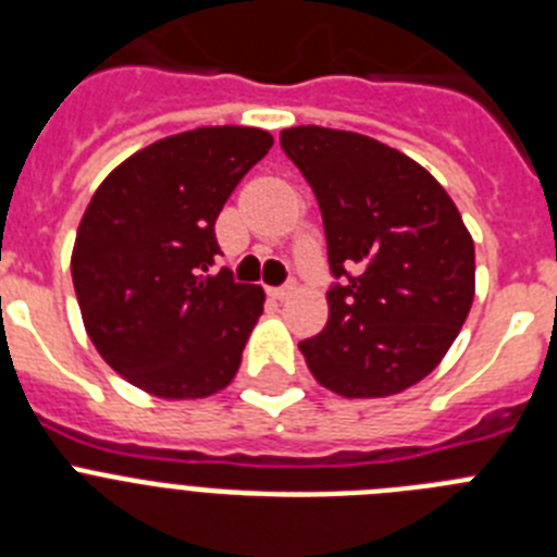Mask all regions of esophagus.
I'll return each mask as SVG.
<instances>
[{
	"label": "esophagus",
	"instance_id": "esophagus-1",
	"mask_svg": "<svg viewBox=\"0 0 557 557\" xmlns=\"http://www.w3.org/2000/svg\"><path fill=\"white\" fill-rule=\"evenodd\" d=\"M293 284H284V287H270L268 295L270 298H275V301H284V298H289L293 295Z\"/></svg>",
	"mask_w": 557,
	"mask_h": 557
}]
</instances>
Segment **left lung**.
I'll return each mask as SVG.
<instances>
[{
	"instance_id": "8db88e82",
	"label": "left lung",
	"mask_w": 557,
	"mask_h": 557,
	"mask_svg": "<svg viewBox=\"0 0 557 557\" xmlns=\"http://www.w3.org/2000/svg\"><path fill=\"white\" fill-rule=\"evenodd\" d=\"M282 147L323 214L329 321L298 343L337 396L385 398L418 385L474 301V239L446 189L405 152L351 131L301 125Z\"/></svg>"
}]
</instances>
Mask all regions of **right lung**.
I'll list each match as a JSON object with an SVG mask.
<instances>
[{
	"instance_id": "right-lung-1",
	"label": "right lung",
	"mask_w": 557,
	"mask_h": 557,
	"mask_svg": "<svg viewBox=\"0 0 557 557\" xmlns=\"http://www.w3.org/2000/svg\"><path fill=\"white\" fill-rule=\"evenodd\" d=\"M270 147L262 127L175 133L111 170L86 206L72 250L83 326L139 391L206 398L239 371L264 289L211 273L214 223Z\"/></svg>"
}]
</instances>
